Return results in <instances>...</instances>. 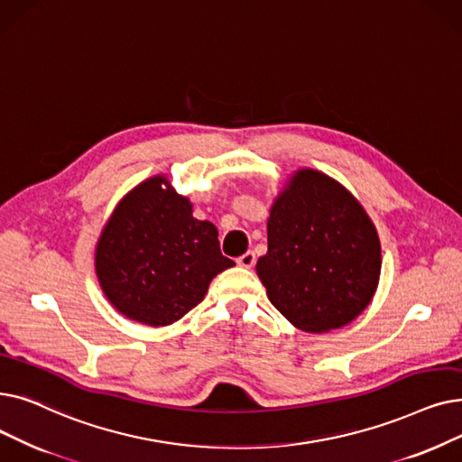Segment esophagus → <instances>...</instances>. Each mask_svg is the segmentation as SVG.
<instances>
[{"label":"esophagus","mask_w":462,"mask_h":462,"mask_svg":"<svg viewBox=\"0 0 462 462\" xmlns=\"http://www.w3.org/2000/svg\"><path fill=\"white\" fill-rule=\"evenodd\" d=\"M254 260H256L254 253H253V251H247V253H244L242 256L237 258V264L244 266V268H253V266H254Z\"/></svg>","instance_id":"34e87169"}]
</instances>
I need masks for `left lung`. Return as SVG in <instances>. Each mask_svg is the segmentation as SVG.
Instances as JSON below:
<instances>
[{
    "label": "left lung",
    "instance_id": "left-lung-1",
    "mask_svg": "<svg viewBox=\"0 0 462 462\" xmlns=\"http://www.w3.org/2000/svg\"><path fill=\"white\" fill-rule=\"evenodd\" d=\"M379 273V236L358 199L323 171L296 170L273 199L256 263L270 302L300 330L330 332L368 308Z\"/></svg>",
    "mask_w": 462,
    "mask_h": 462
}]
</instances>
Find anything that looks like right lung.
I'll return each mask as SVG.
<instances>
[{
  "mask_svg": "<svg viewBox=\"0 0 462 462\" xmlns=\"http://www.w3.org/2000/svg\"><path fill=\"white\" fill-rule=\"evenodd\" d=\"M109 304L147 327H168L208 294L211 279L234 266L223 256L209 220L192 217V202L166 175L134 187L113 209L94 254Z\"/></svg>",
  "mask_w": 462,
  "mask_h": 462,
  "instance_id": "add662e5",
  "label": "right lung"
}]
</instances>
